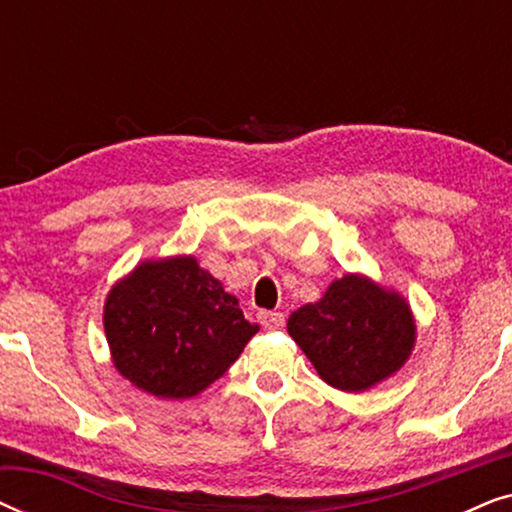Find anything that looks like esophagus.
Listing matches in <instances>:
<instances>
[{
    "label": "esophagus",
    "instance_id": "esophagus-1",
    "mask_svg": "<svg viewBox=\"0 0 512 512\" xmlns=\"http://www.w3.org/2000/svg\"><path fill=\"white\" fill-rule=\"evenodd\" d=\"M258 319H261V324L265 328L284 326V314L282 312H261V314H258Z\"/></svg>",
    "mask_w": 512,
    "mask_h": 512
}]
</instances>
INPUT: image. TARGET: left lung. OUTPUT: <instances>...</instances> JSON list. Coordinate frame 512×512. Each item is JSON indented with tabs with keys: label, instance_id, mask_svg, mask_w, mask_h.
I'll return each mask as SVG.
<instances>
[{
	"label": "left lung",
	"instance_id": "8db88e82",
	"mask_svg": "<svg viewBox=\"0 0 512 512\" xmlns=\"http://www.w3.org/2000/svg\"><path fill=\"white\" fill-rule=\"evenodd\" d=\"M286 331L321 380L347 394H361L396 375L417 342L408 300L361 272L333 279L317 303L291 314Z\"/></svg>",
	"mask_w": 512,
	"mask_h": 512
}]
</instances>
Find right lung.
<instances>
[{
	"label": "right lung",
	"mask_w": 512,
	"mask_h": 512,
	"mask_svg": "<svg viewBox=\"0 0 512 512\" xmlns=\"http://www.w3.org/2000/svg\"><path fill=\"white\" fill-rule=\"evenodd\" d=\"M102 321L118 375L165 401L202 394L258 333L191 254L137 263L109 289Z\"/></svg>",
	"instance_id": "obj_1"
}]
</instances>
